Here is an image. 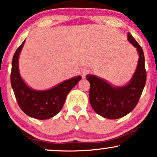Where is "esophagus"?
<instances>
[{
	"instance_id": "1",
	"label": "esophagus",
	"mask_w": 157,
	"mask_h": 157,
	"mask_svg": "<svg viewBox=\"0 0 157 157\" xmlns=\"http://www.w3.org/2000/svg\"><path fill=\"white\" fill-rule=\"evenodd\" d=\"M89 72H90V70H89L88 68H83L81 69V72H80L81 76H82V78H85V76H86Z\"/></svg>"
}]
</instances>
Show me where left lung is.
<instances>
[{"instance_id": "obj_1", "label": "left lung", "mask_w": 157, "mask_h": 157, "mask_svg": "<svg viewBox=\"0 0 157 157\" xmlns=\"http://www.w3.org/2000/svg\"><path fill=\"white\" fill-rule=\"evenodd\" d=\"M128 40L136 48L139 54L136 70L128 84L116 87L95 75L86 76L90 84L89 100L91 106L97 114L111 120L122 117L134 109L146 84V71L144 51L129 33Z\"/></svg>"}]
</instances>
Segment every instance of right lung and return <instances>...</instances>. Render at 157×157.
Returning a JSON list of instances; mask_svg holds the SVG:
<instances>
[{
    "label": "right lung",
    "mask_w": 157,
    "mask_h": 157,
    "mask_svg": "<svg viewBox=\"0 0 157 157\" xmlns=\"http://www.w3.org/2000/svg\"><path fill=\"white\" fill-rule=\"evenodd\" d=\"M25 41L13 55L11 72V87L18 104L26 114L37 120L50 119L60 112L67 94L82 77H73L47 90H35L29 88L21 79L18 64L19 53Z\"/></svg>",
    "instance_id": "obj_1"
}]
</instances>
